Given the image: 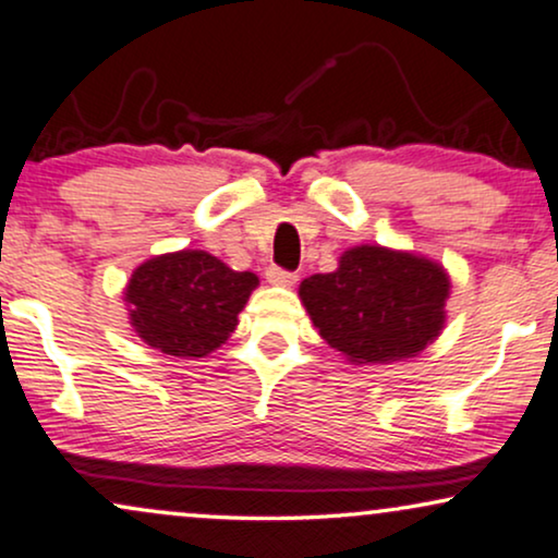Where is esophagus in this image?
<instances>
[{"instance_id": "34e87169", "label": "esophagus", "mask_w": 558, "mask_h": 558, "mask_svg": "<svg viewBox=\"0 0 558 558\" xmlns=\"http://www.w3.org/2000/svg\"><path fill=\"white\" fill-rule=\"evenodd\" d=\"M267 280H270L272 286H293L295 280H299V275L291 272V270H283V267L278 265H270L267 267Z\"/></svg>"}]
</instances>
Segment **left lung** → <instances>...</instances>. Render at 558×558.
Returning <instances> with one entry per match:
<instances>
[{
	"mask_svg": "<svg viewBox=\"0 0 558 558\" xmlns=\"http://www.w3.org/2000/svg\"><path fill=\"white\" fill-rule=\"evenodd\" d=\"M450 283L440 265L409 252L355 246L340 267L301 283L314 327L352 363L414 357L440 335Z\"/></svg>",
	"mask_w": 558,
	"mask_h": 558,
	"instance_id": "obj_1",
	"label": "left lung"
}]
</instances>
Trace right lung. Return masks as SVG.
Here are the masks:
<instances>
[{
  "instance_id": "right-lung-1",
  "label": "right lung",
  "mask_w": 558,
  "mask_h": 558,
  "mask_svg": "<svg viewBox=\"0 0 558 558\" xmlns=\"http://www.w3.org/2000/svg\"><path fill=\"white\" fill-rule=\"evenodd\" d=\"M257 283L255 272H234L208 252L182 250L141 265L125 301L146 344L167 355L203 357L234 331Z\"/></svg>"
}]
</instances>
